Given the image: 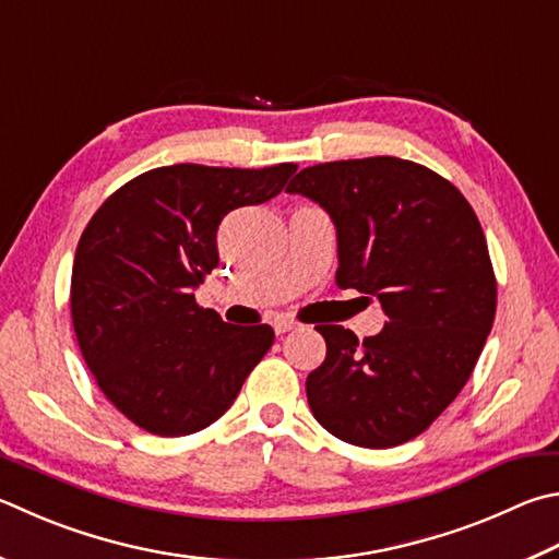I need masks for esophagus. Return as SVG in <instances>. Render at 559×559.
I'll return each mask as SVG.
<instances>
[{"label": "esophagus", "instance_id": "34e87169", "mask_svg": "<svg viewBox=\"0 0 559 559\" xmlns=\"http://www.w3.org/2000/svg\"><path fill=\"white\" fill-rule=\"evenodd\" d=\"M300 328V322H296V320H290V318H276L273 320V330H276V334H286V332H290V330H298Z\"/></svg>", "mask_w": 559, "mask_h": 559}]
</instances>
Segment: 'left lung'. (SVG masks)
<instances>
[{"label": "left lung", "instance_id": "left-lung-1", "mask_svg": "<svg viewBox=\"0 0 559 559\" xmlns=\"http://www.w3.org/2000/svg\"><path fill=\"white\" fill-rule=\"evenodd\" d=\"M286 192L337 229V286L379 298L389 322L364 342L318 324L328 357L308 381L324 430L385 450L418 438L464 389L491 332L496 278L479 219L450 180L395 156L302 168Z\"/></svg>", "mask_w": 559, "mask_h": 559}]
</instances>
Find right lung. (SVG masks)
I'll use <instances>...</instances> for the list:
<instances>
[{
	"label": "right lung",
	"instance_id": "obj_1",
	"mask_svg": "<svg viewBox=\"0 0 559 559\" xmlns=\"http://www.w3.org/2000/svg\"><path fill=\"white\" fill-rule=\"evenodd\" d=\"M296 164L146 170L103 202L78 241L70 314L111 405L160 438L225 415L271 349L269 324H229L195 288L217 269L227 212L276 198Z\"/></svg>",
	"mask_w": 559,
	"mask_h": 559
}]
</instances>
